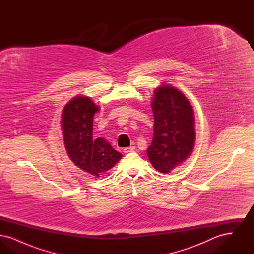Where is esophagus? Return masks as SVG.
I'll list each match as a JSON object with an SVG mask.
<instances>
[{"mask_svg": "<svg viewBox=\"0 0 254 254\" xmlns=\"http://www.w3.org/2000/svg\"><path fill=\"white\" fill-rule=\"evenodd\" d=\"M135 150V147L134 146H128V147H126L124 148V153H129V152H132Z\"/></svg>", "mask_w": 254, "mask_h": 254, "instance_id": "34e87169", "label": "esophagus"}]
</instances>
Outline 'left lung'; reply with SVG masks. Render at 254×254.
<instances>
[{"mask_svg": "<svg viewBox=\"0 0 254 254\" xmlns=\"http://www.w3.org/2000/svg\"><path fill=\"white\" fill-rule=\"evenodd\" d=\"M151 108L154 130L147 156L154 169L169 173L193 150V109L187 97L170 85H160L154 90Z\"/></svg>", "mask_w": 254, "mask_h": 254, "instance_id": "obj_1", "label": "left lung"}]
</instances>
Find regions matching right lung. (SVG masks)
<instances>
[{"label":"right lung","instance_id":"obj_1","mask_svg":"<svg viewBox=\"0 0 254 254\" xmlns=\"http://www.w3.org/2000/svg\"><path fill=\"white\" fill-rule=\"evenodd\" d=\"M89 97L76 96L64 108L62 129L64 146L70 160L79 169L99 177L123 157L104 138L93 141V117L99 110Z\"/></svg>","mask_w":254,"mask_h":254}]
</instances>
